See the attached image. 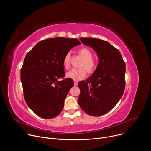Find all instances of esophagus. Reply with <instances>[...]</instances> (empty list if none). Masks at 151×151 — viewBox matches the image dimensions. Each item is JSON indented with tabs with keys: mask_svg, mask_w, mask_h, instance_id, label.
Instances as JSON below:
<instances>
[{
	"mask_svg": "<svg viewBox=\"0 0 151 151\" xmlns=\"http://www.w3.org/2000/svg\"><path fill=\"white\" fill-rule=\"evenodd\" d=\"M77 85H78V82H76V81H75V82H74V86H77Z\"/></svg>",
	"mask_w": 151,
	"mask_h": 151,
	"instance_id": "1",
	"label": "esophagus"
}]
</instances>
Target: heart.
<instances>
[{
    "label": "heart",
    "mask_w": 151,
    "mask_h": 151,
    "mask_svg": "<svg viewBox=\"0 0 151 151\" xmlns=\"http://www.w3.org/2000/svg\"><path fill=\"white\" fill-rule=\"evenodd\" d=\"M80 55L83 57V61L82 63L81 67L84 68L72 69L66 73V77L72 79L75 81H79L86 76V70L89 73H93L97 67L96 61L93 60L92 52L87 48H83L79 51ZM70 53L68 52L63 59V66L66 69H68L70 66ZM85 68L86 69L84 68Z\"/></svg>",
    "instance_id": "obj_1"
}]
</instances>
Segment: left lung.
Here are the masks:
<instances>
[{
  "mask_svg": "<svg viewBox=\"0 0 151 151\" xmlns=\"http://www.w3.org/2000/svg\"><path fill=\"white\" fill-rule=\"evenodd\" d=\"M80 40L95 51L99 64L89 78L79 82L78 104L88 115L101 116L111 111L123 95L125 64L119 51L108 42L92 37Z\"/></svg>",
  "mask_w": 151,
  "mask_h": 151,
  "instance_id": "8db88e82",
  "label": "left lung"
}]
</instances>
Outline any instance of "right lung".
Instances as JSON below:
<instances>
[{
    "instance_id": "right-lung-1",
    "label": "right lung",
    "mask_w": 151,
    "mask_h": 151,
    "mask_svg": "<svg viewBox=\"0 0 151 151\" xmlns=\"http://www.w3.org/2000/svg\"><path fill=\"white\" fill-rule=\"evenodd\" d=\"M79 45L76 38H50L39 42L26 54L21 69V81L26 102L37 116L51 119L63 110L73 81L58 79L65 74L64 56Z\"/></svg>"
}]
</instances>
